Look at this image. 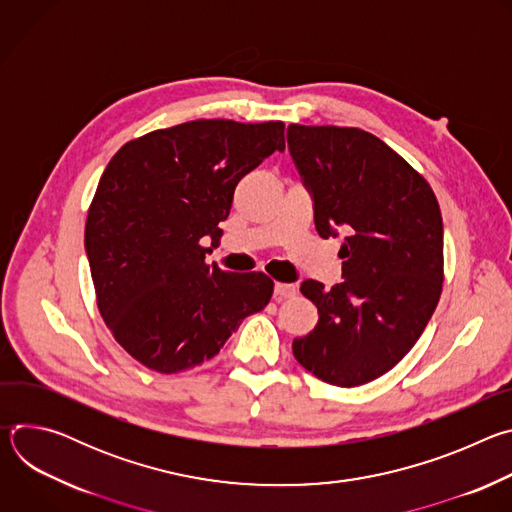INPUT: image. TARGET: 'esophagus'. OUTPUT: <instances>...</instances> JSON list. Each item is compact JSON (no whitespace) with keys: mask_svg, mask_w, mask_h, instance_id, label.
I'll list each match as a JSON object with an SVG mask.
<instances>
[{"mask_svg":"<svg viewBox=\"0 0 512 512\" xmlns=\"http://www.w3.org/2000/svg\"><path fill=\"white\" fill-rule=\"evenodd\" d=\"M296 285L294 283H275V289H273V296H275V300L277 302H281V300H289V298H294L296 296Z\"/></svg>","mask_w":512,"mask_h":512,"instance_id":"34e87169","label":"esophagus"}]
</instances>
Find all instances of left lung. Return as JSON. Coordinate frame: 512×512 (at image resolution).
<instances>
[{
  "instance_id": "8db88e82",
  "label": "left lung",
  "mask_w": 512,
  "mask_h": 512,
  "mask_svg": "<svg viewBox=\"0 0 512 512\" xmlns=\"http://www.w3.org/2000/svg\"><path fill=\"white\" fill-rule=\"evenodd\" d=\"M289 154L314 198L322 239L342 229V283L306 279L316 328L296 338V360L336 387L369 383L413 348L444 281V225L427 180L369 131L287 127Z\"/></svg>"
}]
</instances>
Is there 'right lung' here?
<instances>
[{"label": "right lung", "instance_id": "obj_1", "mask_svg": "<svg viewBox=\"0 0 512 512\" xmlns=\"http://www.w3.org/2000/svg\"><path fill=\"white\" fill-rule=\"evenodd\" d=\"M281 121L198 119L127 141L89 206L85 249L97 308L143 367L174 375L218 354L273 294L265 273H229L221 241L239 180L285 150Z\"/></svg>", "mask_w": 512, "mask_h": 512}]
</instances>
